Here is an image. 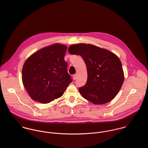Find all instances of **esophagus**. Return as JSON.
Returning a JSON list of instances; mask_svg holds the SVG:
<instances>
[{"mask_svg":"<svg viewBox=\"0 0 148 148\" xmlns=\"http://www.w3.org/2000/svg\"><path fill=\"white\" fill-rule=\"evenodd\" d=\"M77 74H75L73 76V79L74 80H75L76 79H77Z\"/></svg>","mask_w":148,"mask_h":148,"instance_id":"esophagus-1","label":"esophagus"}]
</instances>
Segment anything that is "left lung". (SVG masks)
<instances>
[{
  "instance_id": "left-lung-1",
  "label": "left lung",
  "mask_w": 148,
  "mask_h": 148,
  "mask_svg": "<svg viewBox=\"0 0 148 148\" xmlns=\"http://www.w3.org/2000/svg\"><path fill=\"white\" fill-rule=\"evenodd\" d=\"M71 54L82 56L86 64L88 78L79 92L94 104H104L117 95L124 81L122 64L110 51L90 44L71 45Z\"/></svg>"
}]
</instances>
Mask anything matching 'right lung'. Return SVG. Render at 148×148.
<instances>
[{"label": "right lung", "instance_id": "obj_1", "mask_svg": "<svg viewBox=\"0 0 148 148\" xmlns=\"http://www.w3.org/2000/svg\"><path fill=\"white\" fill-rule=\"evenodd\" d=\"M66 45L55 43L34 52L22 68V82L30 97L47 104L63 96L72 82L64 56Z\"/></svg>", "mask_w": 148, "mask_h": 148}]
</instances>
